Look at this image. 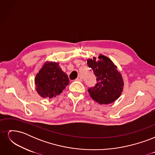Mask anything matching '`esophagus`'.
<instances>
[{
  "mask_svg": "<svg viewBox=\"0 0 155 155\" xmlns=\"http://www.w3.org/2000/svg\"><path fill=\"white\" fill-rule=\"evenodd\" d=\"M76 81H80V82H81L82 81V78H81V77H80V76H79L77 79H76Z\"/></svg>",
  "mask_w": 155,
  "mask_h": 155,
  "instance_id": "1",
  "label": "esophagus"
}]
</instances>
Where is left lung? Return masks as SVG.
<instances>
[{
    "label": "left lung",
    "mask_w": 155,
    "mask_h": 155,
    "mask_svg": "<svg viewBox=\"0 0 155 155\" xmlns=\"http://www.w3.org/2000/svg\"><path fill=\"white\" fill-rule=\"evenodd\" d=\"M96 58L88 59L87 64L96 77L97 83L88 88L92 99L101 105H107L115 101L123 91L124 83L121 73L112 61L100 54Z\"/></svg>",
    "instance_id": "8db88e82"
}]
</instances>
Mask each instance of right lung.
<instances>
[{
	"label": "right lung",
	"mask_w": 155,
	"mask_h": 155,
	"mask_svg": "<svg viewBox=\"0 0 155 155\" xmlns=\"http://www.w3.org/2000/svg\"><path fill=\"white\" fill-rule=\"evenodd\" d=\"M67 75L62 71L59 63L46 61L35 78V88L44 98L59 95L69 84Z\"/></svg>",
	"instance_id": "obj_1"
}]
</instances>
